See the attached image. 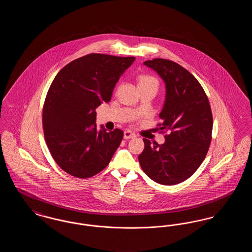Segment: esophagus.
<instances>
[{
  "label": "esophagus",
  "instance_id": "esophagus-1",
  "mask_svg": "<svg viewBox=\"0 0 252 252\" xmlns=\"http://www.w3.org/2000/svg\"><path fill=\"white\" fill-rule=\"evenodd\" d=\"M136 137V135H135V133L134 132H132L131 130H126V131L124 132V138L126 139V140H128V139H132V138H135Z\"/></svg>",
  "mask_w": 252,
  "mask_h": 252
}]
</instances>
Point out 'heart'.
<instances>
[{"mask_svg": "<svg viewBox=\"0 0 252 252\" xmlns=\"http://www.w3.org/2000/svg\"><path fill=\"white\" fill-rule=\"evenodd\" d=\"M142 85H155L158 87V82L156 78L153 77V76L143 75V76L140 77V80H139V86H142Z\"/></svg>", "mask_w": 252, "mask_h": 252, "instance_id": "obj_1", "label": "heart"}]
</instances>
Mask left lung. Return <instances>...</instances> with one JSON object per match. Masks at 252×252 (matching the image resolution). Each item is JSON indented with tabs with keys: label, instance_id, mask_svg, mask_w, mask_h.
<instances>
[{
	"label": "left lung",
	"instance_id": "1",
	"mask_svg": "<svg viewBox=\"0 0 252 252\" xmlns=\"http://www.w3.org/2000/svg\"><path fill=\"white\" fill-rule=\"evenodd\" d=\"M165 84V100L158 125L167 131L164 144L144 139L139 161L157 183L175 185L189 179L207 155L212 141L213 115L203 88L191 72L163 59L146 60Z\"/></svg>",
	"mask_w": 252,
	"mask_h": 252
}]
</instances>
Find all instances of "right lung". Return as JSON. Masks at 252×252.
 <instances>
[{
	"label": "right lung",
	"mask_w": 252,
	"mask_h": 252,
	"mask_svg": "<svg viewBox=\"0 0 252 252\" xmlns=\"http://www.w3.org/2000/svg\"><path fill=\"white\" fill-rule=\"evenodd\" d=\"M135 58L90 54L60 70L42 112L44 138L62 170L87 179L108 166L123 140L121 129L96 127L95 108L108 103L120 76Z\"/></svg>",
	"instance_id": "1"
}]
</instances>
